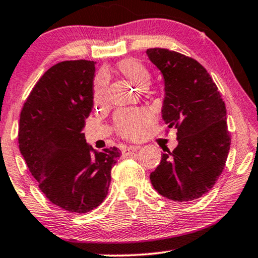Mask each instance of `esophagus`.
I'll use <instances>...</instances> for the list:
<instances>
[{
  "label": "esophagus",
  "instance_id": "34e87169",
  "mask_svg": "<svg viewBox=\"0 0 258 258\" xmlns=\"http://www.w3.org/2000/svg\"><path fill=\"white\" fill-rule=\"evenodd\" d=\"M137 149H140V146H130V147H125V148H123L122 154H123V155H128V154H130V153H133V151H136Z\"/></svg>",
  "mask_w": 258,
  "mask_h": 258
}]
</instances>
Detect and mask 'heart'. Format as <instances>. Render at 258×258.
Instances as JSON below:
<instances>
[{"label":"heart","mask_w":258,"mask_h":258,"mask_svg":"<svg viewBox=\"0 0 258 258\" xmlns=\"http://www.w3.org/2000/svg\"><path fill=\"white\" fill-rule=\"evenodd\" d=\"M117 72L139 89L144 90L151 81L150 70L135 58H124L117 63ZM108 79L104 73H98L93 82V100L95 104L103 103L107 97ZM153 121V114L147 109H122L114 116V128L123 139L135 140L143 134L144 128Z\"/></svg>","instance_id":"obj_1"}]
</instances>
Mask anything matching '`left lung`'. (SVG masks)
<instances>
[{"mask_svg": "<svg viewBox=\"0 0 258 258\" xmlns=\"http://www.w3.org/2000/svg\"><path fill=\"white\" fill-rule=\"evenodd\" d=\"M147 55L163 74L162 117L168 128L177 129L178 141L172 151L163 149L151 184L169 200L189 202L211 190L225 167L231 143L227 109L209 73L195 58L164 48L147 49Z\"/></svg>", "mask_w": 258, "mask_h": 258, "instance_id": "8db88e82", "label": "left lung"}]
</instances>
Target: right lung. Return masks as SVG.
I'll list each match as a JSON object with an SVG mask.
<instances>
[{"instance_id": "obj_1", "label": "right lung", "mask_w": 258, "mask_h": 258, "mask_svg": "<svg viewBox=\"0 0 258 258\" xmlns=\"http://www.w3.org/2000/svg\"><path fill=\"white\" fill-rule=\"evenodd\" d=\"M94 61H63L35 84L20 115L19 147L38 188L52 204L86 214L108 195L121 151L88 147L82 129L93 108Z\"/></svg>"}]
</instances>
